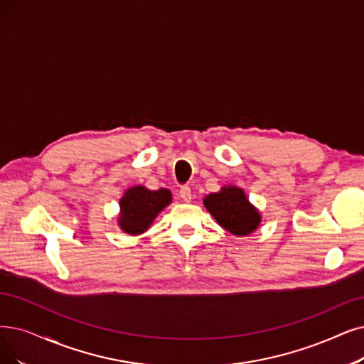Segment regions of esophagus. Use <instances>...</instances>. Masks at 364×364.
<instances>
[{
	"instance_id": "esophagus-1",
	"label": "esophagus",
	"mask_w": 364,
	"mask_h": 364,
	"mask_svg": "<svg viewBox=\"0 0 364 364\" xmlns=\"http://www.w3.org/2000/svg\"><path fill=\"white\" fill-rule=\"evenodd\" d=\"M179 196H181V198L183 200V201H191V198H193V194H191V188L188 186V185H183V186H181V190H179Z\"/></svg>"
}]
</instances>
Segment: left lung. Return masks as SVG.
I'll list each match as a JSON object with an SVG mask.
<instances>
[{"label":"left lung","mask_w":364,"mask_h":364,"mask_svg":"<svg viewBox=\"0 0 364 364\" xmlns=\"http://www.w3.org/2000/svg\"><path fill=\"white\" fill-rule=\"evenodd\" d=\"M203 205L216 223L235 236H248L261 223L259 212L246 198L239 186H223L220 193L205 197Z\"/></svg>","instance_id":"8db88e82"}]
</instances>
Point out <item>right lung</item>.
<instances>
[{
    "label": "right lung",
    "instance_id": "1",
    "mask_svg": "<svg viewBox=\"0 0 364 364\" xmlns=\"http://www.w3.org/2000/svg\"><path fill=\"white\" fill-rule=\"evenodd\" d=\"M170 203L171 193L164 188L156 191H151L141 185L128 188L119 201L121 213L118 224L128 235H141L151 227L156 215Z\"/></svg>",
    "mask_w": 364,
    "mask_h": 364
}]
</instances>
